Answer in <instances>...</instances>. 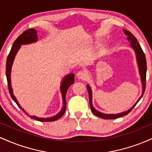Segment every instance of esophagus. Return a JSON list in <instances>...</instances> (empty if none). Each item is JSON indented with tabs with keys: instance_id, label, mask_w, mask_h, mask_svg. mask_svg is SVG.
Wrapping results in <instances>:
<instances>
[{
	"instance_id": "1",
	"label": "esophagus",
	"mask_w": 152,
	"mask_h": 152,
	"mask_svg": "<svg viewBox=\"0 0 152 152\" xmlns=\"http://www.w3.org/2000/svg\"><path fill=\"white\" fill-rule=\"evenodd\" d=\"M76 76H77V78H78V79L85 80L87 77V74H86V72H84V71H80L77 73V74H76Z\"/></svg>"
}]
</instances>
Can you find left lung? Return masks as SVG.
Returning <instances> with one entry per match:
<instances>
[{
  "instance_id": "8db88e82",
  "label": "left lung",
  "mask_w": 152,
  "mask_h": 152,
  "mask_svg": "<svg viewBox=\"0 0 152 152\" xmlns=\"http://www.w3.org/2000/svg\"><path fill=\"white\" fill-rule=\"evenodd\" d=\"M124 34L126 35L129 41H130V46L133 48L136 54V58H137V62L138 68H139V75H140L141 77V82H142V95L139 97V99L137 100V102L134 104L132 107L130 108L129 109L127 110L126 111H123V112L118 113V114H104V113L100 112L98 110H96L95 108L94 107L93 104H92V91L91 87L87 85L86 88L87 90H88V96H89V102H90V106L92 112H93L94 114H95L96 116H97L98 117L102 118L104 119H114V118L121 117V116H125V115H127L133 109V108L137 105V104L139 102V101L142 99L143 94L144 93V91H145L146 88V57L145 55H144V52L141 48L140 44L138 43L137 38H135V36H134L130 31L125 30L124 29Z\"/></svg>"
}]
</instances>
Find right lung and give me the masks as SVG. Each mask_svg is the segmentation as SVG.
Masks as SVG:
<instances>
[{"instance_id":"obj_1","label":"right lung","mask_w":152,"mask_h":152,"mask_svg":"<svg viewBox=\"0 0 152 152\" xmlns=\"http://www.w3.org/2000/svg\"><path fill=\"white\" fill-rule=\"evenodd\" d=\"M38 41V35H37V31H36L34 28L28 29V30H26L25 32H23L21 35L18 36V38L15 41V42L13 43V46H12L11 50H10L9 54L8 56V58H7L6 61V78H7V81H8V90H9V93L11 96V98L13 99V100L16 103L17 105L18 106V107L22 110L23 111L26 113L28 116H29L31 118L36 120L38 121H42V122H46V121H56L58 118H60L64 114L66 111V95L67 90L69 89V88L70 87L73 83H74V74H69L66 75L62 79L61 83V87H60V91L61 93L62 99H63V107L61 110L55 116H51V117H48V118H41V117H38L36 116H31V115L28 114V113L26 112V111L24 109L20 106V104H19L17 99L15 98V96L13 94V88L11 86V78H10V74H11V68L13 66V61H14L15 56H16L17 53H18V50L20 49L21 45H27V44H31V43L37 42Z\"/></svg>"}]
</instances>
